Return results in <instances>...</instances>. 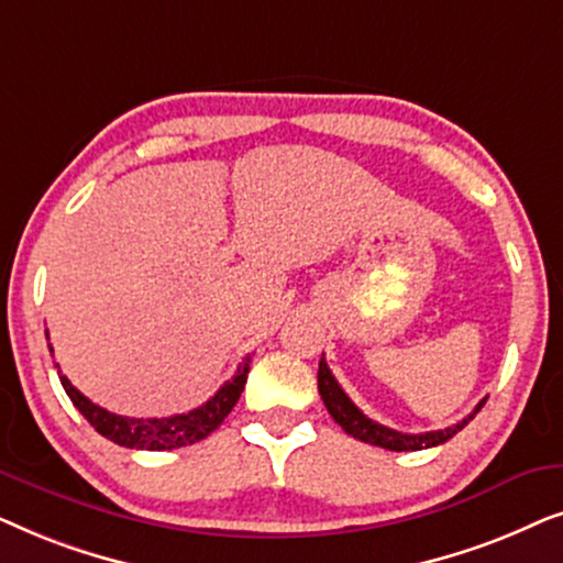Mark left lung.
Instances as JSON below:
<instances>
[{"mask_svg":"<svg viewBox=\"0 0 563 563\" xmlns=\"http://www.w3.org/2000/svg\"><path fill=\"white\" fill-rule=\"evenodd\" d=\"M318 389L322 402H325L330 418H333L338 426H341L345 433L358 438V441L379 445V449L387 451H422V449H433V445H441L464 430L468 426V420H474V415L482 410L487 397L482 399L479 405L474 407V412H468V418H464L456 426L443 428V430H430V433H399V430H391L387 426H379L372 418H366L364 412L358 410L356 405L351 402V397L341 389V384L335 382L333 372H330L325 364V356L320 358V368H318Z\"/></svg>","mask_w":563,"mask_h":563,"instance_id":"obj_1","label":"left lung"}]
</instances>
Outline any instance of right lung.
I'll list each match as a JSON object with an SVG mask.
<instances>
[{
    "instance_id": "add662e5",
    "label": "right lung",
    "mask_w": 563,
    "mask_h": 563,
    "mask_svg": "<svg viewBox=\"0 0 563 563\" xmlns=\"http://www.w3.org/2000/svg\"><path fill=\"white\" fill-rule=\"evenodd\" d=\"M249 372H251V356H245L243 364L238 366V372L233 374V379L222 384V387L214 391V397L207 399L205 405H199L197 410L172 415V418H148V420L128 418V415H114L110 410H104V407L91 402L89 397H84L64 374L58 372V376L76 410H79L84 418L89 420V426L95 428L99 435H104L107 441L125 445V449H137V451H172V449H181V445L202 441V438L210 435L212 430L228 418L238 399H241V391L245 387V382H249Z\"/></svg>"
}]
</instances>
